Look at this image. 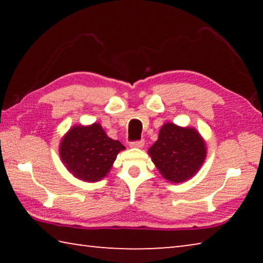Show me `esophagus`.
Here are the masks:
<instances>
[{
  "mask_svg": "<svg viewBox=\"0 0 263 263\" xmlns=\"http://www.w3.org/2000/svg\"><path fill=\"white\" fill-rule=\"evenodd\" d=\"M144 144H145V141L142 140V139H140V140H135V141H131V142H130V146H131V147L141 148L142 146H144Z\"/></svg>",
  "mask_w": 263,
  "mask_h": 263,
  "instance_id": "34e87169",
  "label": "esophagus"
}]
</instances>
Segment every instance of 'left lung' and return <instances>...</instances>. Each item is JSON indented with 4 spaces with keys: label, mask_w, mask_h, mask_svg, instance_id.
I'll list each match as a JSON object with an SVG mask.
<instances>
[{
    "label": "left lung",
    "mask_w": 263,
    "mask_h": 263,
    "mask_svg": "<svg viewBox=\"0 0 263 263\" xmlns=\"http://www.w3.org/2000/svg\"><path fill=\"white\" fill-rule=\"evenodd\" d=\"M155 166L171 182L180 183L193 177L205 160V144L195 128L167 123L148 149Z\"/></svg>",
    "instance_id": "1"
}]
</instances>
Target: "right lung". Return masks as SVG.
Returning <instances> with one entry per match:
<instances>
[{"label":"right lung","instance_id":"right-lung-1","mask_svg":"<svg viewBox=\"0 0 263 263\" xmlns=\"http://www.w3.org/2000/svg\"><path fill=\"white\" fill-rule=\"evenodd\" d=\"M125 147L105 135L100 124L74 126L60 144V158L80 180L96 182L109 173L117 154Z\"/></svg>","mask_w":263,"mask_h":263}]
</instances>
